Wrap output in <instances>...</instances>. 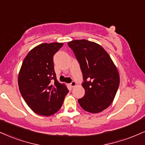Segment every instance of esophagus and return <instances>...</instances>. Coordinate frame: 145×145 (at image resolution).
<instances>
[{"mask_svg":"<svg viewBox=\"0 0 145 145\" xmlns=\"http://www.w3.org/2000/svg\"><path fill=\"white\" fill-rule=\"evenodd\" d=\"M69 86H71V87H74L75 86H76V82H75V81H72V82H71L70 84H69Z\"/></svg>","mask_w":145,"mask_h":145,"instance_id":"34e87169","label":"esophagus"}]
</instances>
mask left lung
<instances>
[{"label": "left lung", "mask_w": 145, "mask_h": 145, "mask_svg": "<svg viewBox=\"0 0 145 145\" xmlns=\"http://www.w3.org/2000/svg\"><path fill=\"white\" fill-rule=\"evenodd\" d=\"M80 63L85 95L78 99L84 110L99 113L112 104L120 82L119 71L100 45L85 39L68 42Z\"/></svg>", "instance_id": "obj_1"}]
</instances>
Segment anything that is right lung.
Returning <instances> with one entry per match:
<instances>
[{
    "label": "right lung",
    "mask_w": 145,
    "mask_h": 145,
    "mask_svg": "<svg viewBox=\"0 0 145 145\" xmlns=\"http://www.w3.org/2000/svg\"><path fill=\"white\" fill-rule=\"evenodd\" d=\"M63 43L41 44L24 58L18 74V86L23 99L33 112L50 116L61 108L69 93L65 84L58 82L53 56Z\"/></svg>",
    "instance_id": "1"
}]
</instances>
